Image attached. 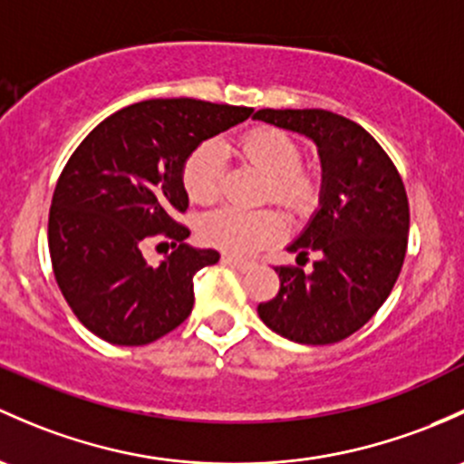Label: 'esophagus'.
Returning <instances> with one entry per match:
<instances>
[{"mask_svg": "<svg viewBox=\"0 0 464 464\" xmlns=\"http://www.w3.org/2000/svg\"><path fill=\"white\" fill-rule=\"evenodd\" d=\"M222 262H224V265L233 266V269L242 271V273L256 269V266H257L256 260H245V257H237V256H222Z\"/></svg>", "mask_w": 464, "mask_h": 464, "instance_id": "1", "label": "esophagus"}]
</instances>
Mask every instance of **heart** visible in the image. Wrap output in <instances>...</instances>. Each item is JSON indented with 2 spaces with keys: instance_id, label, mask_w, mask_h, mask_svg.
Wrapping results in <instances>:
<instances>
[{
  "instance_id": "obj_1",
  "label": "heart",
  "mask_w": 464,
  "mask_h": 464,
  "mask_svg": "<svg viewBox=\"0 0 464 464\" xmlns=\"http://www.w3.org/2000/svg\"><path fill=\"white\" fill-rule=\"evenodd\" d=\"M242 160L266 175L262 199H273L289 211H304L318 198V175L300 164L302 149L289 133L271 126H257L237 140ZM227 155L222 144L202 142L188 153L182 167V184L188 198L198 204H211L222 191ZM282 233V218L271 208L242 211L218 208L199 222V237L219 251L245 253L257 251Z\"/></svg>"
}]
</instances>
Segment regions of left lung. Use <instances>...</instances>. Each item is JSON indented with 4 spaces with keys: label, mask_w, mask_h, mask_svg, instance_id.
I'll list each match as a JSON object with an SVG mask.
<instances>
[{
    "label": "left lung",
    "mask_w": 464,
    "mask_h": 464,
    "mask_svg": "<svg viewBox=\"0 0 464 464\" xmlns=\"http://www.w3.org/2000/svg\"><path fill=\"white\" fill-rule=\"evenodd\" d=\"M256 120L295 130L320 149V208L289 246L300 266H276L280 291L262 322L300 344H334L362 329L402 269L409 199L396 164L353 120L322 109H262ZM314 252L319 260L301 269Z\"/></svg>",
    "instance_id": "1"
}]
</instances>
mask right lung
Segmentation results:
<instances>
[{
    "mask_svg": "<svg viewBox=\"0 0 464 464\" xmlns=\"http://www.w3.org/2000/svg\"><path fill=\"white\" fill-rule=\"evenodd\" d=\"M253 109L202 100H144L109 115L68 158L48 213L57 286L97 338L142 347L191 315L193 276L216 265L213 248L184 245L188 228L182 167L204 140ZM167 237L176 251L160 267L141 246Z\"/></svg>",
    "mask_w": 464,
    "mask_h": 464,
    "instance_id": "obj_1",
    "label": "right lung"
}]
</instances>
